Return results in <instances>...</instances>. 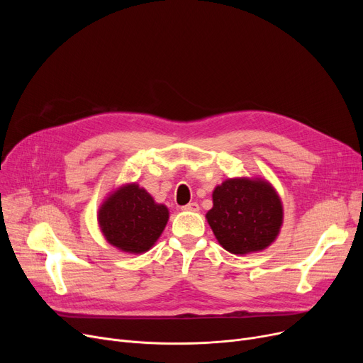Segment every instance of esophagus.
I'll return each instance as SVG.
<instances>
[{
    "label": "esophagus",
    "mask_w": 363,
    "mask_h": 363,
    "mask_svg": "<svg viewBox=\"0 0 363 363\" xmlns=\"http://www.w3.org/2000/svg\"><path fill=\"white\" fill-rule=\"evenodd\" d=\"M182 211L185 212H199V204L197 203H188L182 206Z\"/></svg>",
    "instance_id": "34e87169"
}]
</instances>
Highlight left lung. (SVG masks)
Returning a JSON list of instances; mask_svg holds the SVG:
<instances>
[{
	"mask_svg": "<svg viewBox=\"0 0 363 363\" xmlns=\"http://www.w3.org/2000/svg\"><path fill=\"white\" fill-rule=\"evenodd\" d=\"M206 219L219 244L233 255L264 250L279 234L282 203L262 178H231L215 188Z\"/></svg>",
	"mask_w": 363,
	"mask_h": 363,
	"instance_id": "8db88e82",
	"label": "left lung"
}]
</instances>
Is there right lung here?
I'll use <instances>...</instances> for the list:
<instances>
[{
    "mask_svg": "<svg viewBox=\"0 0 363 363\" xmlns=\"http://www.w3.org/2000/svg\"><path fill=\"white\" fill-rule=\"evenodd\" d=\"M167 219V207L135 182L114 189L99 208V225L107 242L130 255L148 252Z\"/></svg>",
    "mask_w": 363,
    "mask_h": 363,
    "instance_id": "1",
    "label": "right lung"
}]
</instances>
